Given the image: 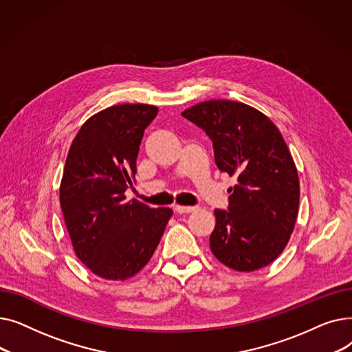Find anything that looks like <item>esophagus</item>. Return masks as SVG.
<instances>
[{
	"label": "esophagus",
	"mask_w": 352,
	"mask_h": 352,
	"mask_svg": "<svg viewBox=\"0 0 352 352\" xmlns=\"http://www.w3.org/2000/svg\"><path fill=\"white\" fill-rule=\"evenodd\" d=\"M174 210H175V212H177V214H190V212L195 211V210H197V207H184V206H177Z\"/></svg>",
	"instance_id": "esophagus-1"
}]
</instances>
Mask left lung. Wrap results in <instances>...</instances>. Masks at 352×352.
Instances as JSON below:
<instances>
[{"label": "left lung", "instance_id": "1", "mask_svg": "<svg viewBox=\"0 0 352 352\" xmlns=\"http://www.w3.org/2000/svg\"><path fill=\"white\" fill-rule=\"evenodd\" d=\"M182 117L204 129L217 166L238 181L230 211H214V256L239 272L270 265L287 247L300 206L297 166L280 129L261 111L230 100L195 104Z\"/></svg>", "mask_w": 352, "mask_h": 352}]
</instances>
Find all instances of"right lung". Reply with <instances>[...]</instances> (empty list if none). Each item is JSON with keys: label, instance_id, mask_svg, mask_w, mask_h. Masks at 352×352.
<instances>
[{"label": "right lung", "instance_id": "right-lung-1", "mask_svg": "<svg viewBox=\"0 0 352 352\" xmlns=\"http://www.w3.org/2000/svg\"><path fill=\"white\" fill-rule=\"evenodd\" d=\"M158 108L120 104L89 117L72 140L60 204L78 260L100 278L125 281L151 260L173 215L126 201L146 125Z\"/></svg>", "mask_w": 352, "mask_h": 352}]
</instances>
